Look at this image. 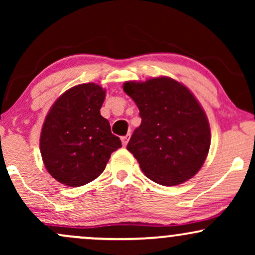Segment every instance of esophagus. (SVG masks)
<instances>
[{
	"label": "esophagus",
	"instance_id": "obj_1",
	"mask_svg": "<svg viewBox=\"0 0 255 255\" xmlns=\"http://www.w3.org/2000/svg\"><path fill=\"white\" fill-rule=\"evenodd\" d=\"M128 140H129V135H125L121 137V141H122V145L126 146L128 144Z\"/></svg>",
	"mask_w": 255,
	"mask_h": 255
}]
</instances>
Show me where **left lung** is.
I'll return each mask as SVG.
<instances>
[{
	"label": "left lung",
	"instance_id": "obj_1",
	"mask_svg": "<svg viewBox=\"0 0 255 255\" xmlns=\"http://www.w3.org/2000/svg\"><path fill=\"white\" fill-rule=\"evenodd\" d=\"M125 92L139 108L141 125L127 150L150 180L176 186L203 166L211 144L206 114L192 92L170 78L127 81Z\"/></svg>",
	"mask_w": 255,
	"mask_h": 255
}]
</instances>
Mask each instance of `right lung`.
Wrapping results in <instances>:
<instances>
[{
	"label": "right lung",
	"mask_w": 255,
	"mask_h": 255,
	"mask_svg": "<svg viewBox=\"0 0 255 255\" xmlns=\"http://www.w3.org/2000/svg\"><path fill=\"white\" fill-rule=\"evenodd\" d=\"M105 90L93 83L72 87L55 102L40 133L46 170L58 182L79 187L97 178L122 146L101 115Z\"/></svg>",
	"instance_id": "1"
}]
</instances>
